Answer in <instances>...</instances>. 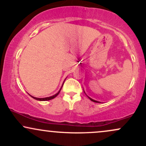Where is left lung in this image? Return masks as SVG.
Masks as SVG:
<instances>
[{"label":"left lung","instance_id":"left-lung-1","mask_svg":"<svg viewBox=\"0 0 146 146\" xmlns=\"http://www.w3.org/2000/svg\"><path fill=\"white\" fill-rule=\"evenodd\" d=\"M88 98H89V99H90V100H91V101H92V102H96V103H100V102H98V101H95V100H93V99H91V98H89V97H88Z\"/></svg>","mask_w":146,"mask_h":146}]
</instances>
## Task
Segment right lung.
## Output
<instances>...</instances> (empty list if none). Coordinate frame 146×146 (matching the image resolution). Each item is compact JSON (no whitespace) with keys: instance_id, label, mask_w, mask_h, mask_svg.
<instances>
[{"instance_id":"1","label":"right lung","mask_w":146,"mask_h":146,"mask_svg":"<svg viewBox=\"0 0 146 146\" xmlns=\"http://www.w3.org/2000/svg\"><path fill=\"white\" fill-rule=\"evenodd\" d=\"M62 86H63V84H62ZM62 87H61V88H60V89L59 91H58V93H56V94H55L54 95H53V96L48 97V98H35V97L31 96V95H30V96H31V98H32L35 99V100H38V101H48V100H52V99H53V98H56V96H58V94H59V93H60V90H61V89H62Z\"/></svg>"}]
</instances>
